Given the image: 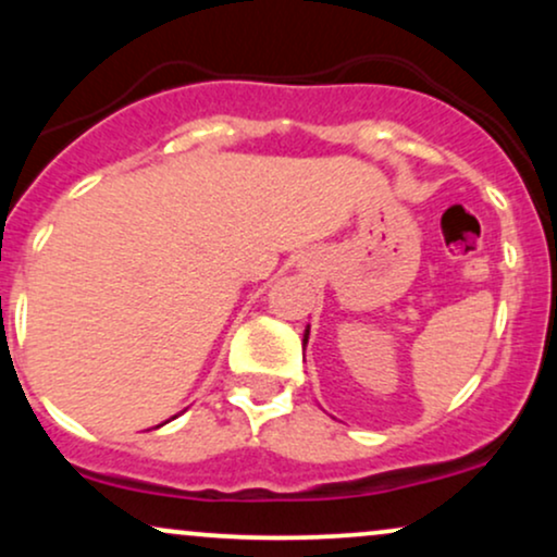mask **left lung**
Listing matches in <instances>:
<instances>
[{
	"instance_id": "obj_1",
	"label": "left lung",
	"mask_w": 557,
	"mask_h": 557,
	"mask_svg": "<svg viewBox=\"0 0 557 557\" xmlns=\"http://www.w3.org/2000/svg\"><path fill=\"white\" fill-rule=\"evenodd\" d=\"M306 343H309V330H306V335H304V345H306Z\"/></svg>"
}]
</instances>
